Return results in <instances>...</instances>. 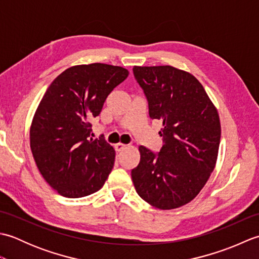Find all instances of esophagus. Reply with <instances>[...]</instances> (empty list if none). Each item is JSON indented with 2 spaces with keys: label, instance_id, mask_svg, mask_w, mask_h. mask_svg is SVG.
<instances>
[{
  "label": "esophagus",
  "instance_id": "obj_1",
  "mask_svg": "<svg viewBox=\"0 0 259 259\" xmlns=\"http://www.w3.org/2000/svg\"><path fill=\"white\" fill-rule=\"evenodd\" d=\"M126 148H128V146L124 145V144H121V142H119V144L115 145V150H117L118 152L123 151L124 149H126Z\"/></svg>",
  "mask_w": 259,
  "mask_h": 259
}]
</instances>
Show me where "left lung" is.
Instances as JSON below:
<instances>
[{
	"mask_svg": "<svg viewBox=\"0 0 259 259\" xmlns=\"http://www.w3.org/2000/svg\"><path fill=\"white\" fill-rule=\"evenodd\" d=\"M149 103V115L162 122L158 155L140 146V161L131 170L138 195L162 210L190 202L216 166L221 120L202 84L171 65L134 67Z\"/></svg>",
	"mask_w": 259,
	"mask_h": 259,
	"instance_id": "obj_1",
	"label": "left lung"
}]
</instances>
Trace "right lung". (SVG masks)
Segmentation results:
<instances>
[{
    "label": "right lung",
    "mask_w": 259,
    "mask_h": 259,
    "mask_svg": "<svg viewBox=\"0 0 259 259\" xmlns=\"http://www.w3.org/2000/svg\"><path fill=\"white\" fill-rule=\"evenodd\" d=\"M129 71L118 65H73L53 80L30 126V147L38 171L58 194L81 198L100 190L111 172L115 151L92 139L91 122Z\"/></svg>",
    "instance_id": "add662e5"
}]
</instances>
